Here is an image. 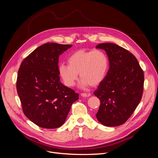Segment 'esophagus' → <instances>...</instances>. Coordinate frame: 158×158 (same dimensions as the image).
<instances>
[{
    "mask_svg": "<svg viewBox=\"0 0 158 158\" xmlns=\"http://www.w3.org/2000/svg\"><path fill=\"white\" fill-rule=\"evenodd\" d=\"M91 95V94L89 93L87 94V93H82L81 94V96L82 97H89Z\"/></svg>",
    "mask_w": 158,
    "mask_h": 158,
    "instance_id": "obj_1",
    "label": "esophagus"
}]
</instances>
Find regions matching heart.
I'll return each mask as SVG.
<instances>
[{
  "label": "heart",
  "instance_id": "heart-1",
  "mask_svg": "<svg viewBox=\"0 0 158 158\" xmlns=\"http://www.w3.org/2000/svg\"><path fill=\"white\" fill-rule=\"evenodd\" d=\"M67 63L59 65V73L68 87L75 84L78 74L82 78L80 87L97 86L106 78L109 68L107 56L100 50L76 51L69 56Z\"/></svg>",
  "mask_w": 158,
  "mask_h": 158
}]
</instances>
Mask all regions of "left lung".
Segmentation results:
<instances>
[{
	"mask_svg": "<svg viewBox=\"0 0 158 158\" xmlns=\"http://www.w3.org/2000/svg\"><path fill=\"white\" fill-rule=\"evenodd\" d=\"M97 49L106 52L109 69L94 92L100 100L96 114L98 121L107 127L125 123L142 99L144 76L136 57L111 43L100 44Z\"/></svg>",
	"mask_w": 158,
	"mask_h": 158,
	"instance_id": "8db88e82",
	"label": "left lung"
}]
</instances>
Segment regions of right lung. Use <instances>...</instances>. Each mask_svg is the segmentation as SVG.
<instances>
[{
    "instance_id": "add662e5",
    "label": "right lung",
    "mask_w": 158,
    "mask_h": 158,
    "mask_svg": "<svg viewBox=\"0 0 158 158\" xmlns=\"http://www.w3.org/2000/svg\"><path fill=\"white\" fill-rule=\"evenodd\" d=\"M72 45L47 43L22 61L16 88L25 115L36 125L59 128L64 124L78 94L60 82L59 57Z\"/></svg>"
}]
</instances>
